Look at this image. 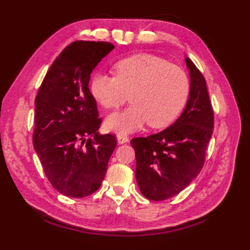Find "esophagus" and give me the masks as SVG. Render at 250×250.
Masks as SVG:
<instances>
[{"label":"esophagus","mask_w":250,"mask_h":250,"mask_svg":"<svg viewBox=\"0 0 250 250\" xmlns=\"http://www.w3.org/2000/svg\"><path fill=\"white\" fill-rule=\"evenodd\" d=\"M117 142H118V144H125V143L129 142V139L124 134H118L117 135Z\"/></svg>","instance_id":"34e87169"}]
</instances>
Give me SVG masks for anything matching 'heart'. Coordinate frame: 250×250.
<instances>
[{
	"label": "heart",
	"mask_w": 250,
	"mask_h": 250,
	"mask_svg": "<svg viewBox=\"0 0 250 250\" xmlns=\"http://www.w3.org/2000/svg\"><path fill=\"white\" fill-rule=\"evenodd\" d=\"M114 76L98 73L90 91L105 108H117L129 99L132 104L107 116L105 126L119 133H131L145 124L164 128L182 113L189 95V79L179 66L155 55L136 54L114 65Z\"/></svg>",
	"instance_id": "heart-1"
}]
</instances>
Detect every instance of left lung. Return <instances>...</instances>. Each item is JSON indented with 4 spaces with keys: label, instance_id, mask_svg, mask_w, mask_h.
I'll list each match as a JSON object with an SVG mask.
<instances>
[{
    "label": "left lung",
    "instance_id": "1",
    "mask_svg": "<svg viewBox=\"0 0 250 250\" xmlns=\"http://www.w3.org/2000/svg\"><path fill=\"white\" fill-rule=\"evenodd\" d=\"M189 99L178 119L161 132L131 141L135 178L142 194L152 201L172 198L198 176L213 134L214 111L205 78L189 58Z\"/></svg>",
    "mask_w": 250,
    "mask_h": 250
}]
</instances>
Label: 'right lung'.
Instances as JSON below:
<instances>
[{
	"label": "right lung",
	"instance_id": "1",
	"mask_svg": "<svg viewBox=\"0 0 250 250\" xmlns=\"http://www.w3.org/2000/svg\"><path fill=\"white\" fill-rule=\"evenodd\" d=\"M115 48L108 42L77 41L52 63L35 99L34 149L56 190L71 198L92 194L103 182L117 142L100 134L90 75Z\"/></svg>",
	"mask_w": 250,
	"mask_h": 250
}]
</instances>
